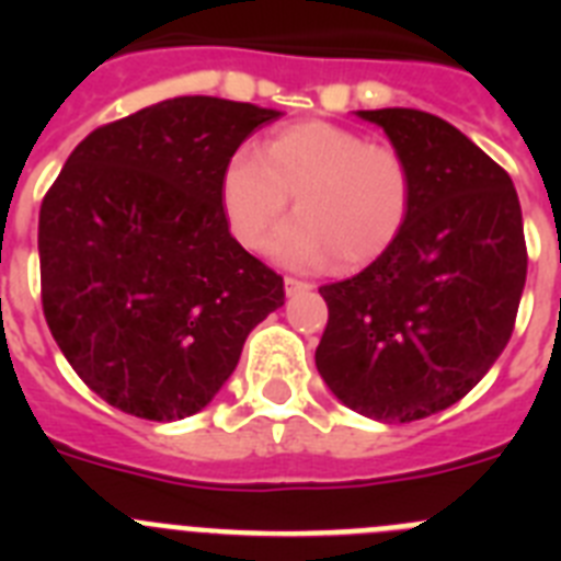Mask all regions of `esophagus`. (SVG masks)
Returning a JSON list of instances; mask_svg holds the SVG:
<instances>
[{"label": "esophagus", "instance_id": "esophagus-1", "mask_svg": "<svg viewBox=\"0 0 561 561\" xmlns=\"http://www.w3.org/2000/svg\"><path fill=\"white\" fill-rule=\"evenodd\" d=\"M284 289L286 295H300V291H309L311 284H306V280H297V277H284Z\"/></svg>", "mask_w": 561, "mask_h": 561}]
</instances>
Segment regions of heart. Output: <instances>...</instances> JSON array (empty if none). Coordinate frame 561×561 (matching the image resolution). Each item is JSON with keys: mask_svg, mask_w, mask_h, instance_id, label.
Instances as JSON below:
<instances>
[{"mask_svg": "<svg viewBox=\"0 0 561 561\" xmlns=\"http://www.w3.org/2000/svg\"><path fill=\"white\" fill-rule=\"evenodd\" d=\"M295 193V219L272 238V255L311 270L340 255L362 270L388 255L413 210V171L393 146L325 121L280 128L261 153L241 146L219 180V202L232 238L257 250Z\"/></svg>", "mask_w": 561, "mask_h": 561, "instance_id": "b5f03b06", "label": "heart"}]
</instances>
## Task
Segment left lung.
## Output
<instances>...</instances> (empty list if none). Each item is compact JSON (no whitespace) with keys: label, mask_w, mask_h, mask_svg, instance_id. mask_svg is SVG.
Here are the masks:
<instances>
[{"label":"left lung","mask_w":561,"mask_h":561,"mask_svg":"<svg viewBox=\"0 0 561 561\" xmlns=\"http://www.w3.org/2000/svg\"><path fill=\"white\" fill-rule=\"evenodd\" d=\"M413 171V210L388 255L320 286L329 325L317 370L376 421L453 408L512 340L528 252L512 176L466 134L419 108L356 112Z\"/></svg>","instance_id":"1"}]
</instances>
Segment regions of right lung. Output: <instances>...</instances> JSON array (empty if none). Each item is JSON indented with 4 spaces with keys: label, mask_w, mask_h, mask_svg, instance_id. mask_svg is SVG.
<instances>
[{
    "label": "right lung",
    "mask_w": 561,
    "mask_h": 561,
    "mask_svg": "<svg viewBox=\"0 0 561 561\" xmlns=\"http://www.w3.org/2000/svg\"><path fill=\"white\" fill-rule=\"evenodd\" d=\"M275 108L185 95L95 128L38 213L42 306L58 348L112 408L199 413L284 277L230 236L225 162Z\"/></svg>",
    "instance_id": "add662e5"
}]
</instances>
